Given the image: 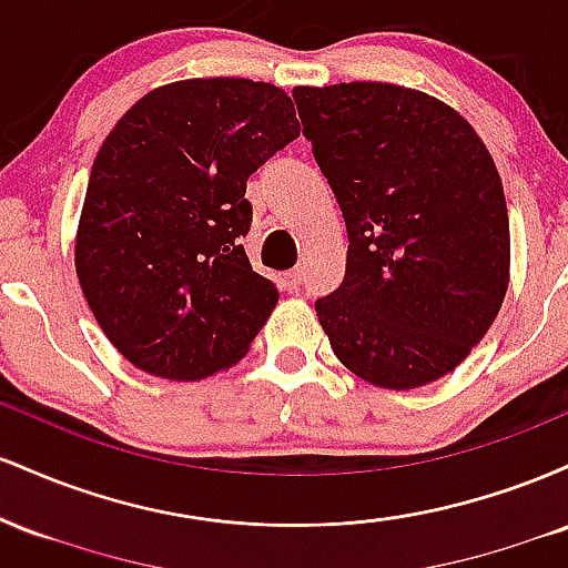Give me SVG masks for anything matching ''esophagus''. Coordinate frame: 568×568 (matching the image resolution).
Listing matches in <instances>:
<instances>
[{
    "mask_svg": "<svg viewBox=\"0 0 568 568\" xmlns=\"http://www.w3.org/2000/svg\"><path fill=\"white\" fill-rule=\"evenodd\" d=\"M283 285L288 291H298L304 285V270L302 266H296V270H291V272H285L283 275Z\"/></svg>",
    "mask_w": 568,
    "mask_h": 568,
    "instance_id": "obj_1",
    "label": "esophagus"
}]
</instances>
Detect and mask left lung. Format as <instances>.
<instances>
[{
    "label": "left lung",
    "mask_w": 568,
    "mask_h": 568,
    "mask_svg": "<svg viewBox=\"0 0 568 568\" xmlns=\"http://www.w3.org/2000/svg\"><path fill=\"white\" fill-rule=\"evenodd\" d=\"M347 224V270L315 312L344 368L384 389L438 382L497 321L510 221L494 158L454 106L393 82L293 88Z\"/></svg>",
    "instance_id": "1"
}]
</instances>
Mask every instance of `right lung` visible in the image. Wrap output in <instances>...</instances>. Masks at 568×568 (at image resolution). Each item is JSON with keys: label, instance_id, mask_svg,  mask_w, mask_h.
Returning a JSON list of instances; mask_svg holds the SVG:
<instances>
[{"label": "right lung", "instance_id": "obj_1", "mask_svg": "<svg viewBox=\"0 0 568 568\" xmlns=\"http://www.w3.org/2000/svg\"><path fill=\"white\" fill-rule=\"evenodd\" d=\"M302 133L283 88L194 77L141 95L98 149L74 266L116 352L200 382L251 349L277 288L253 272L245 181Z\"/></svg>", "mask_w": 568, "mask_h": 568}]
</instances>
